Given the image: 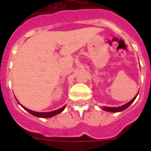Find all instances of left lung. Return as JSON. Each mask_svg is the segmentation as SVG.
I'll use <instances>...</instances> for the list:
<instances>
[{
    "label": "left lung",
    "mask_w": 151,
    "mask_h": 151,
    "mask_svg": "<svg viewBox=\"0 0 151 151\" xmlns=\"http://www.w3.org/2000/svg\"><path fill=\"white\" fill-rule=\"evenodd\" d=\"M138 95V94H137ZM137 95L135 96V97L133 98L132 100L131 101H129V103H127L126 104L123 105V106H119V107H107V106H104V107L103 108V110H106V111H108V112H113V113H116V112H120V111H122V110H124L125 109H126V108L128 107V106H130L131 104H132V103L133 102V101L135 100L136 97H137Z\"/></svg>",
    "instance_id": "1"
}]
</instances>
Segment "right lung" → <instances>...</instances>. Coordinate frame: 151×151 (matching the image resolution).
I'll return each mask as SVG.
<instances>
[{"instance_id": "add662e5", "label": "right lung", "mask_w": 151, "mask_h": 151, "mask_svg": "<svg viewBox=\"0 0 151 151\" xmlns=\"http://www.w3.org/2000/svg\"><path fill=\"white\" fill-rule=\"evenodd\" d=\"M22 107H23L26 110H27L29 113H30L32 115L37 117H41V118H50V117L54 116L57 115V114H58V113H61V112L63 111V110L65 109V106H63L62 108H60V109H58V110H54V111L47 112V113H38V112H35V111H32V110H29V109L24 107V106H22Z\"/></svg>"}]
</instances>
